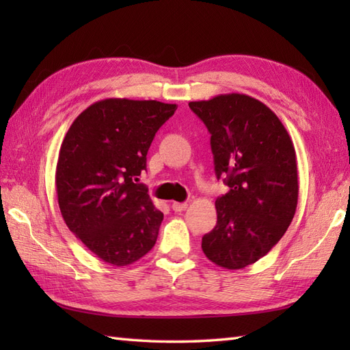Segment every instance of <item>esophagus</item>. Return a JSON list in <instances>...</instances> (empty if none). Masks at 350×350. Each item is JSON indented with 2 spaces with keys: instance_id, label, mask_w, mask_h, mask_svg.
<instances>
[{
  "instance_id": "obj_1",
  "label": "esophagus",
  "mask_w": 350,
  "mask_h": 350,
  "mask_svg": "<svg viewBox=\"0 0 350 350\" xmlns=\"http://www.w3.org/2000/svg\"><path fill=\"white\" fill-rule=\"evenodd\" d=\"M171 207H173L174 212H182V211L187 209L188 204L187 203H177V202H174V203H171Z\"/></svg>"
}]
</instances>
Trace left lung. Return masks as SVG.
I'll return each mask as SVG.
<instances>
[{
	"label": "left lung",
	"instance_id": "left-lung-1",
	"mask_svg": "<svg viewBox=\"0 0 350 350\" xmlns=\"http://www.w3.org/2000/svg\"><path fill=\"white\" fill-rule=\"evenodd\" d=\"M211 132L215 173L230 188L215 202L218 221L203 236L204 256L242 269L266 256L286 233L298 206L296 152L277 114L248 94L189 102Z\"/></svg>",
	"mask_w": 350,
	"mask_h": 350
}]
</instances>
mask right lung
<instances>
[{"mask_svg": "<svg viewBox=\"0 0 350 350\" xmlns=\"http://www.w3.org/2000/svg\"><path fill=\"white\" fill-rule=\"evenodd\" d=\"M176 103L103 99L81 113L58 153L55 188L66 226L96 257L128 266L158 239L163 213L144 185L147 152Z\"/></svg>", "mask_w": 350, "mask_h": 350, "instance_id": "1", "label": "right lung"}]
</instances>
